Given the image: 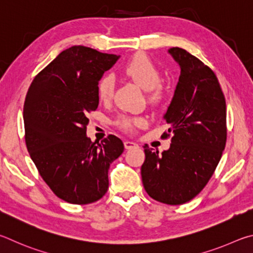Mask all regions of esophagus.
<instances>
[{"instance_id": "34e87169", "label": "esophagus", "mask_w": 253, "mask_h": 253, "mask_svg": "<svg viewBox=\"0 0 253 253\" xmlns=\"http://www.w3.org/2000/svg\"><path fill=\"white\" fill-rule=\"evenodd\" d=\"M124 148L126 149H133V148H139V144L133 142V141H124Z\"/></svg>"}]
</instances>
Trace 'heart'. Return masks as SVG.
Segmentation results:
<instances>
[{
	"instance_id": "heart-1",
	"label": "heart",
	"mask_w": 253,
	"mask_h": 253,
	"mask_svg": "<svg viewBox=\"0 0 253 253\" xmlns=\"http://www.w3.org/2000/svg\"><path fill=\"white\" fill-rule=\"evenodd\" d=\"M123 72L143 91L148 92V99L152 103L162 100L163 90L160 86L161 72L158 66L145 55H135L124 65ZM115 87V78L112 74L102 77L96 85L97 97L101 102H109L113 97ZM143 123L142 118H132L122 115L117 121L118 126L124 131H132L136 126Z\"/></svg>"
}]
</instances>
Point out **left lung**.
<instances>
[{"mask_svg":"<svg viewBox=\"0 0 253 253\" xmlns=\"http://www.w3.org/2000/svg\"><path fill=\"white\" fill-rule=\"evenodd\" d=\"M168 52L180 66L179 82L163 115L171 144L161 154L144 145L141 176L152 199L178 206L200 193L213 174L227 141V110L209 66L181 47Z\"/></svg>","mask_w":253,"mask_h":253,"instance_id":"1","label":"left lung"}]
</instances>
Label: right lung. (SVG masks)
Returning <instances> with one entry per match:
<instances>
[{
    "mask_svg": "<svg viewBox=\"0 0 253 253\" xmlns=\"http://www.w3.org/2000/svg\"><path fill=\"white\" fill-rule=\"evenodd\" d=\"M119 59L91 47L71 46L34 78L25 97L30 157L52 191L73 205H88L104 196L110 165L124 150L115 135L101 143L86 135V115L99 105L97 82Z\"/></svg>",
    "mask_w": 253,
    "mask_h": 253,
    "instance_id": "right-lung-1",
    "label": "right lung"
}]
</instances>
